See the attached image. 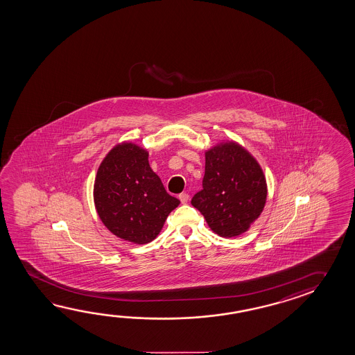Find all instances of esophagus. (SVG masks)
<instances>
[{"label": "esophagus", "instance_id": "obj_1", "mask_svg": "<svg viewBox=\"0 0 355 355\" xmlns=\"http://www.w3.org/2000/svg\"><path fill=\"white\" fill-rule=\"evenodd\" d=\"M179 198H180L181 204H187V201H189V193H181L179 195Z\"/></svg>", "mask_w": 355, "mask_h": 355}]
</instances>
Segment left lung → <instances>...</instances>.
Returning <instances> with one entry per match:
<instances>
[{
	"label": "left lung",
	"instance_id": "1",
	"mask_svg": "<svg viewBox=\"0 0 355 355\" xmlns=\"http://www.w3.org/2000/svg\"><path fill=\"white\" fill-rule=\"evenodd\" d=\"M267 184L259 162L234 141H223L205 153L202 190L191 204L221 237L246 232L265 207Z\"/></svg>",
	"mask_w": 355,
	"mask_h": 355
}]
</instances>
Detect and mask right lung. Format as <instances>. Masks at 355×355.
Returning a JSON list of instances; mask_svg holds the SVG:
<instances>
[{"instance_id": "1", "label": "right lung", "mask_w": 355, "mask_h": 355, "mask_svg": "<svg viewBox=\"0 0 355 355\" xmlns=\"http://www.w3.org/2000/svg\"><path fill=\"white\" fill-rule=\"evenodd\" d=\"M148 157L149 153L139 145H115L99 165L93 191L104 226L137 245L154 240L168 214L180 204L166 193Z\"/></svg>"}]
</instances>
